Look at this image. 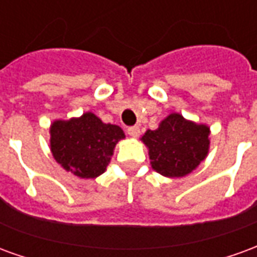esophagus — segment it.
<instances>
[{
	"label": "esophagus",
	"instance_id": "1",
	"mask_svg": "<svg viewBox=\"0 0 257 257\" xmlns=\"http://www.w3.org/2000/svg\"><path fill=\"white\" fill-rule=\"evenodd\" d=\"M140 127H138V125H132V127H128V128H127V134H128V136H132V137H138V136H140Z\"/></svg>",
	"mask_w": 257,
	"mask_h": 257
}]
</instances>
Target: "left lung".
Segmentation results:
<instances>
[{
	"label": "left lung",
	"instance_id": "1",
	"mask_svg": "<svg viewBox=\"0 0 257 257\" xmlns=\"http://www.w3.org/2000/svg\"><path fill=\"white\" fill-rule=\"evenodd\" d=\"M210 128L170 113L156 130L141 138L148 148L151 166L165 177H184L205 161L209 152Z\"/></svg>",
	"mask_w": 257,
	"mask_h": 257
}]
</instances>
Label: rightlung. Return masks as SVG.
<instances>
[{
	"label": "right lung",
	"instance_id": "obj_1",
	"mask_svg": "<svg viewBox=\"0 0 257 257\" xmlns=\"http://www.w3.org/2000/svg\"><path fill=\"white\" fill-rule=\"evenodd\" d=\"M50 134L51 152L55 161L80 178L101 176L110 162L116 144L124 138L119 125L106 124L91 112L69 120H55Z\"/></svg>",
	"mask_w": 257,
	"mask_h": 257
}]
</instances>
